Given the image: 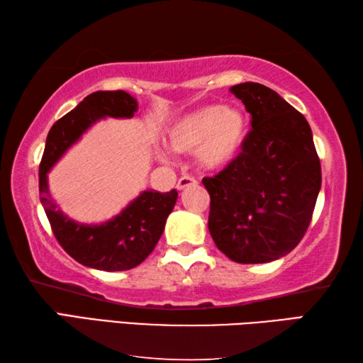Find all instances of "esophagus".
Here are the masks:
<instances>
[{
  "instance_id": "esophagus-1",
  "label": "esophagus",
  "mask_w": 363,
  "mask_h": 363,
  "mask_svg": "<svg viewBox=\"0 0 363 363\" xmlns=\"http://www.w3.org/2000/svg\"><path fill=\"white\" fill-rule=\"evenodd\" d=\"M195 184H196V181L194 179L192 176H182L181 179L177 181L176 187H177V190H184V189H187L190 186H195Z\"/></svg>"
}]
</instances>
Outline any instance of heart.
I'll use <instances>...</instances> for the list:
<instances>
[{
    "mask_svg": "<svg viewBox=\"0 0 363 363\" xmlns=\"http://www.w3.org/2000/svg\"><path fill=\"white\" fill-rule=\"evenodd\" d=\"M247 133L248 121L240 108L206 106L171 123L164 133V143L174 152L195 150L200 168L218 171L238 157ZM162 157L167 155L162 153Z\"/></svg>",
    "mask_w": 363,
    "mask_h": 363,
    "instance_id": "obj_1",
    "label": "heart"
}]
</instances>
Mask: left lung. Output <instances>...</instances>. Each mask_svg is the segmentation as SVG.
Segmentation results:
<instances>
[{
	"instance_id": "8db88e82",
	"label": "left lung",
	"mask_w": 363,
	"mask_h": 363,
	"mask_svg": "<svg viewBox=\"0 0 363 363\" xmlns=\"http://www.w3.org/2000/svg\"><path fill=\"white\" fill-rule=\"evenodd\" d=\"M230 93L251 115L242 152L213 177L208 229L216 247L240 264H261L290 253L314 213L322 169L303 113L274 89L240 83Z\"/></svg>"
}]
</instances>
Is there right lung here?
<instances>
[{"label":"right lung","instance_id":"1","mask_svg":"<svg viewBox=\"0 0 363 363\" xmlns=\"http://www.w3.org/2000/svg\"><path fill=\"white\" fill-rule=\"evenodd\" d=\"M136 110V99L125 91H96L48 133L40 163V200L60 247L86 267L116 272L139 266L155 248L176 205V189L167 194L144 190L115 218L93 225L65 216L49 194L48 171L91 125L107 116L133 118Z\"/></svg>","mask_w":363,"mask_h":363}]
</instances>
